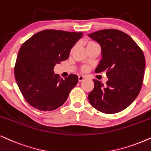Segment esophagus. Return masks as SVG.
I'll return each instance as SVG.
<instances>
[{
	"mask_svg": "<svg viewBox=\"0 0 151 151\" xmlns=\"http://www.w3.org/2000/svg\"><path fill=\"white\" fill-rule=\"evenodd\" d=\"M86 79V78L85 76H78V81L79 82H83V80H85Z\"/></svg>",
	"mask_w": 151,
	"mask_h": 151,
	"instance_id": "obj_1",
	"label": "esophagus"
}]
</instances>
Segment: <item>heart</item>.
<instances>
[{
	"mask_svg": "<svg viewBox=\"0 0 151 151\" xmlns=\"http://www.w3.org/2000/svg\"><path fill=\"white\" fill-rule=\"evenodd\" d=\"M95 44V42H91V41H89V42H88L87 43V46H89V45H91V44ZM81 71L83 72H87L88 71V67L86 66H84L83 67L81 68Z\"/></svg>",
	"mask_w": 151,
	"mask_h": 151,
	"instance_id": "1",
	"label": "heart"
}]
</instances>
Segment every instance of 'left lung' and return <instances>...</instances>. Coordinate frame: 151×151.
<instances>
[{"label":"left lung","mask_w":151,"mask_h":151,"mask_svg":"<svg viewBox=\"0 0 151 151\" xmlns=\"http://www.w3.org/2000/svg\"><path fill=\"white\" fill-rule=\"evenodd\" d=\"M88 35L101 46L102 60L96 72L105 71L108 78L105 87L98 80H93L94 87L88 99L101 112H119L140 92L144 76V55L128 35L116 29H104Z\"/></svg>","instance_id":"left-lung-1"}]
</instances>
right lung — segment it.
Segmentation results:
<instances>
[{
    "instance_id": "1",
    "label": "right lung",
    "mask_w": 151,
    "mask_h": 151,
    "mask_svg": "<svg viewBox=\"0 0 151 151\" xmlns=\"http://www.w3.org/2000/svg\"><path fill=\"white\" fill-rule=\"evenodd\" d=\"M83 32L44 30L22 44L14 66V76L21 93L31 106L51 111L65 103L78 78L70 74L64 79L55 74L56 64L66 60Z\"/></svg>"
}]
</instances>
